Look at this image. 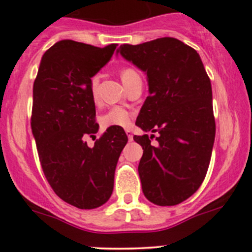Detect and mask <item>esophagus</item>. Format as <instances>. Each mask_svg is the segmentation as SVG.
<instances>
[{
  "instance_id": "1",
  "label": "esophagus",
  "mask_w": 252,
  "mask_h": 252,
  "mask_svg": "<svg viewBox=\"0 0 252 252\" xmlns=\"http://www.w3.org/2000/svg\"><path fill=\"white\" fill-rule=\"evenodd\" d=\"M126 136H127V138H128L129 142H132V140H133V134H132L131 129H126Z\"/></svg>"
}]
</instances>
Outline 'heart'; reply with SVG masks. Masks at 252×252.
I'll use <instances>...</instances> for the list:
<instances>
[{
  "instance_id": "1",
  "label": "heart",
  "mask_w": 252,
  "mask_h": 252,
  "mask_svg": "<svg viewBox=\"0 0 252 252\" xmlns=\"http://www.w3.org/2000/svg\"><path fill=\"white\" fill-rule=\"evenodd\" d=\"M137 75L138 73L133 68H124L121 71V80H123V83H125L126 80L137 77ZM98 75H94V77L91 78L90 93L94 99L97 98V86H98ZM99 121H101V125L104 128H108V127H128L131 125L132 118L131 113L128 110L124 109L121 107H113L101 116Z\"/></svg>"
}]
</instances>
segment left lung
Segmentation results:
<instances>
[{
  "mask_svg": "<svg viewBox=\"0 0 252 252\" xmlns=\"http://www.w3.org/2000/svg\"><path fill=\"white\" fill-rule=\"evenodd\" d=\"M118 53L145 72L149 96L136 125L158 133L134 136L142 145L138 173L143 193L154 204L175 205L191 197L207 174L215 139L212 84L198 53L163 37L123 44Z\"/></svg>",
  "mask_w": 252,
  "mask_h": 252,
  "instance_id": "left-lung-1",
  "label": "left lung"
}]
</instances>
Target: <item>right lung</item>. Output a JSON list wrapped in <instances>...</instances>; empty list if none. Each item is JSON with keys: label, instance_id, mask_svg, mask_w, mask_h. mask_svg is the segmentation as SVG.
<instances>
[{"label": "right lung", "instance_id": "obj_1", "mask_svg": "<svg viewBox=\"0 0 252 252\" xmlns=\"http://www.w3.org/2000/svg\"><path fill=\"white\" fill-rule=\"evenodd\" d=\"M116 44L97 48L63 39L43 55L33 83L31 128L42 169L62 201L94 209L110 198L119 156L127 143L109 127L94 148L84 137L98 131L91 78L110 60Z\"/></svg>", "mask_w": 252, "mask_h": 252}]
</instances>
